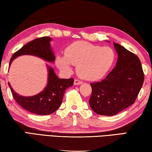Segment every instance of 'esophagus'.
Masks as SVG:
<instances>
[{
    "label": "esophagus",
    "mask_w": 152,
    "mask_h": 152,
    "mask_svg": "<svg viewBox=\"0 0 152 152\" xmlns=\"http://www.w3.org/2000/svg\"><path fill=\"white\" fill-rule=\"evenodd\" d=\"M82 83H83V82H82L80 80H79V79H75V81H74L75 86H79V85L82 84Z\"/></svg>",
    "instance_id": "obj_1"
}]
</instances>
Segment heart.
<instances>
[{
  "label": "heart",
  "mask_w": 152,
  "mask_h": 152,
  "mask_svg": "<svg viewBox=\"0 0 152 152\" xmlns=\"http://www.w3.org/2000/svg\"><path fill=\"white\" fill-rule=\"evenodd\" d=\"M65 57L57 58V63L61 70L70 71L72 64L76 66L77 73L81 78L95 81L107 74L114 63L115 54L111 47L79 41L66 48Z\"/></svg>",
  "instance_id": "b5f03b06"
}]
</instances>
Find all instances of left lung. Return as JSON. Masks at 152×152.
Listing matches in <instances>:
<instances>
[{"instance_id":"obj_1","label":"left lung","mask_w":152,"mask_h":152,"mask_svg":"<svg viewBox=\"0 0 152 152\" xmlns=\"http://www.w3.org/2000/svg\"><path fill=\"white\" fill-rule=\"evenodd\" d=\"M113 45L118 55L115 67L102 81L91 83L90 107L102 115H116L134 104L144 81L137 56L119 44Z\"/></svg>"}]
</instances>
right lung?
<instances>
[{"label":"right lung","instance_id":"1","mask_svg":"<svg viewBox=\"0 0 152 152\" xmlns=\"http://www.w3.org/2000/svg\"><path fill=\"white\" fill-rule=\"evenodd\" d=\"M50 40L51 39L49 37H43L26 43L12 55L9 66L16 57L23 55L37 56L45 61L53 62L55 57L50 46ZM48 69L49 77L46 87L40 94L34 96L24 97L18 95L8 83L12 96L18 104L29 112L39 115H49L55 112L62 103L66 89L73 86L74 82L73 78L58 79L51 67L48 66Z\"/></svg>","mask_w":152,"mask_h":152}]
</instances>
